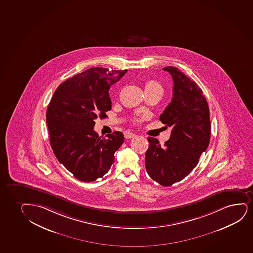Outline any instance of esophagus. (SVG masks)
Wrapping results in <instances>:
<instances>
[{"instance_id":"esophagus-1","label":"esophagus","mask_w":253,"mask_h":253,"mask_svg":"<svg viewBox=\"0 0 253 253\" xmlns=\"http://www.w3.org/2000/svg\"><path fill=\"white\" fill-rule=\"evenodd\" d=\"M135 136V134L134 133H131V132H125V137L126 139H131V138L134 137Z\"/></svg>"}]
</instances>
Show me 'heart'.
<instances>
[{
	"instance_id": "b5f03b06",
	"label": "heart",
	"mask_w": 253,
	"mask_h": 253,
	"mask_svg": "<svg viewBox=\"0 0 253 253\" xmlns=\"http://www.w3.org/2000/svg\"><path fill=\"white\" fill-rule=\"evenodd\" d=\"M144 88H145L146 94H156L162 96L163 93H164L163 85L159 81L154 80V79H151V80L146 82ZM147 118V116L146 115L140 116L138 118H135L134 121L136 123H140L143 121L144 119H146Z\"/></svg>"
}]
</instances>
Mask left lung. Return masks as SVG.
<instances>
[{"label": "left lung", "mask_w": 253, "mask_h": 253, "mask_svg": "<svg viewBox=\"0 0 253 253\" xmlns=\"http://www.w3.org/2000/svg\"><path fill=\"white\" fill-rule=\"evenodd\" d=\"M163 69L171 75L174 86L171 102L159 119L171 128V134L164 146L156 138L147 137L145 165L153 181L169 187L196 167L209 146L211 121L207 100L196 83L174 66Z\"/></svg>", "instance_id": "left-lung-1"}]
</instances>
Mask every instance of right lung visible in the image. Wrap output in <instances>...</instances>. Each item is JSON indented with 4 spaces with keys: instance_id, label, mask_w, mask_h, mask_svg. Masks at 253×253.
<instances>
[{
    "instance_id": "right-lung-1",
    "label": "right lung",
    "mask_w": 253,
    "mask_h": 253,
    "mask_svg": "<svg viewBox=\"0 0 253 253\" xmlns=\"http://www.w3.org/2000/svg\"><path fill=\"white\" fill-rule=\"evenodd\" d=\"M126 72L87 69L63 82L50 100L46 122L51 147L59 162L80 181H94L109 171L125 140L122 132L105 138L94 127L112 109L110 87Z\"/></svg>"
}]
</instances>
